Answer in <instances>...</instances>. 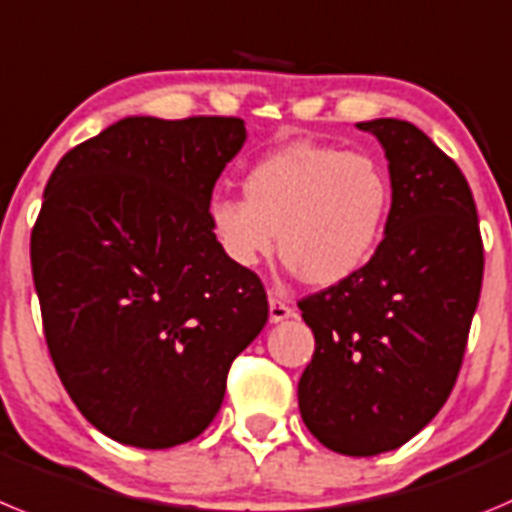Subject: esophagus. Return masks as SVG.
I'll use <instances>...</instances> for the list:
<instances>
[{
    "instance_id": "1",
    "label": "esophagus",
    "mask_w": 512,
    "mask_h": 512,
    "mask_svg": "<svg viewBox=\"0 0 512 512\" xmlns=\"http://www.w3.org/2000/svg\"><path fill=\"white\" fill-rule=\"evenodd\" d=\"M293 316H296V311H293L288 303L280 301V298H275V296H270V321H273V324H280V321H285V319H293Z\"/></svg>"
}]
</instances>
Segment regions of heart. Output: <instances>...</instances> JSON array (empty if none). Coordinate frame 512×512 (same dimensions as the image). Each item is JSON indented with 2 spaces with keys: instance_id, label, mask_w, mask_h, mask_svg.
Wrapping results in <instances>:
<instances>
[{
  "instance_id": "heart-1",
  "label": "heart",
  "mask_w": 512,
  "mask_h": 512,
  "mask_svg": "<svg viewBox=\"0 0 512 512\" xmlns=\"http://www.w3.org/2000/svg\"><path fill=\"white\" fill-rule=\"evenodd\" d=\"M245 199L214 196L206 222L232 265L250 270L275 252L308 285L331 288L357 275L380 245L390 211L385 170L362 153L290 142L257 160Z\"/></svg>"
}]
</instances>
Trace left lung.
I'll return each mask as SVG.
<instances>
[{"instance_id": "1", "label": "left lung", "mask_w": 512, "mask_h": 512, "mask_svg": "<svg viewBox=\"0 0 512 512\" xmlns=\"http://www.w3.org/2000/svg\"><path fill=\"white\" fill-rule=\"evenodd\" d=\"M385 150V237L357 275L298 303L316 349L301 418L347 457L398 449L449 398L482 288V237L467 178L403 119L357 124Z\"/></svg>"}]
</instances>
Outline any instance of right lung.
<instances>
[{
    "instance_id": "1",
    "label": "right lung",
    "mask_w": 512,
    "mask_h": 512,
    "mask_svg": "<svg viewBox=\"0 0 512 512\" xmlns=\"http://www.w3.org/2000/svg\"><path fill=\"white\" fill-rule=\"evenodd\" d=\"M245 140L234 117H124L63 155L45 186L30 257L50 357L78 411L119 444L196 439L265 326L260 278L206 222Z\"/></svg>"
}]
</instances>
